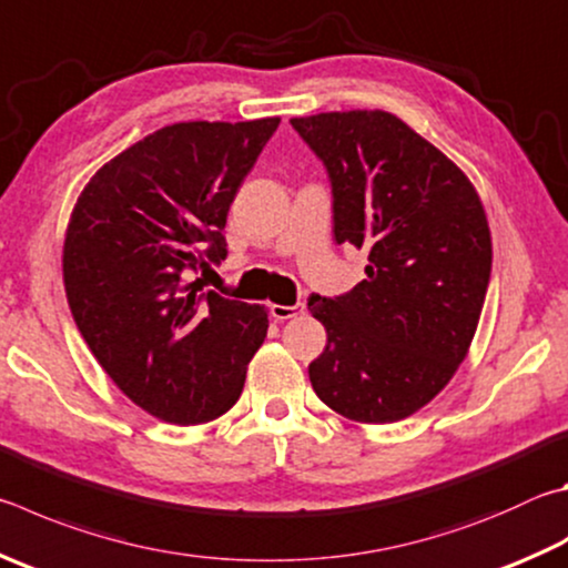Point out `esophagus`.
Here are the masks:
<instances>
[{"mask_svg": "<svg viewBox=\"0 0 568 568\" xmlns=\"http://www.w3.org/2000/svg\"><path fill=\"white\" fill-rule=\"evenodd\" d=\"M305 313V303H295V305H271V315L275 320H291V317H297Z\"/></svg>", "mask_w": 568, "mask_h": 568, "instance_id": "obj_1", "label": "esophagus"}]
</instances>
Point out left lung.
Masks as SVG:
<instances>
[{"label": "left lung", "mask_w": 568, "mask_h": 568, "mask_svg": "<svg viewBox=\"0 0 568 568\" xmlns=\"http://www.w3.org/2000/svg\"><path fill=\"white\" fill-rule=\"evenodd\" d=\"M323 161L337 245L367 253L365 281L307 307L327 329L315 395L357 422H397L467 355L491 273L487 215L445 153L387 111L291 119Z\"/></svg>", "instance_id": "1"}]
</instances>
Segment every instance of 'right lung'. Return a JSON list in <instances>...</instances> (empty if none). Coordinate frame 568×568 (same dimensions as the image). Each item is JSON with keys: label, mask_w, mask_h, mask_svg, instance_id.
Listing matches in <instances>:
<instances>
[{"label": "right lung", "mask_w": 568, "mask_h": 568, "mask_svg": "<svg viewBox=\"0 0 568 568\" xmlns=\"http://www.w3.org/2000/svg\"><path fill=\"white\" fill-rule=\"evenodd\" d=\"M277 123L163 126L99 169L71 213L64 287L79 333L123 395L171 425L229 412L265 339L261 305L193 275L229 255V209Z\"/></svg>", "instance_id": "add662e5"}]
</instances>
